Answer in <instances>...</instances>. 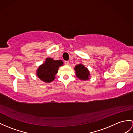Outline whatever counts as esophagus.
Returning <instances> with one entry per match:
<instances>
[{"mask_svg":"<svg viewBox=\"0 0 133 133\" xmlns=\"http://www.w3.org/2000/svg\"><path fill=\"white\" fill-rule=\"evenodd\" d=\"M64 64L68 65H69V61H64Z\"/></svg>","mask_w":133,"mask_h":133,"instance_id":"obj_1","label":"esophagus"}]
</instances>
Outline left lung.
Returning <instances> with one entry per match:
<instances>
[{
	"label": "left lung",
	"instance_id": "8db88e82",
	"mask_svg": "<svg viewBox=\"0 0 133 133\" xmlns=\"http://www.w3.org/2000/svg\"><path fill=\"white\" fill-rule=\"evenodd\" d=\"M76 74L77 78L82 80H87L89 79V71L82 64L77 65L75 68Z\"/></svg>",
	"mask_w": 133,
	"mask_h": 133
}]
</instances>
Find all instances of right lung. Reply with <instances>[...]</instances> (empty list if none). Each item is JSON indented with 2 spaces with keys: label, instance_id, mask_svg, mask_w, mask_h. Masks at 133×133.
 <instances>
[{
  "label": "right lung",
  "instance_id": "add662e5",
  "mask_svg": "<svg viewBox=\"0 0 133 133\" xmlns=\"http://www.w3.org/2000/svg\"><path fill=\"white\" fill-rule=\"evenodd\" d=\"M61 60H54L51 58H47L46 61L39 67L37 76L45 82L49 83L55 79L59 66L63 65Z\"/></svg>",
  "mask_w": 133,
  "mask_h": 133
}]
</instances>
